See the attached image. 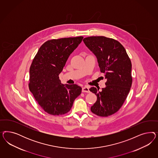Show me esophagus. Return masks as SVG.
<instances>
[{"label":"esophagus","mask_w":158,"mask_h":158,"mask_svg":"<svg viewBox=\"0 0 158 158\" xmlns=\"http://www.w3.org/2000/svg\"><path fill=\"white\" fill-rule=\"evenodd\" d=\"M82 92L83 93H90L89 88L87 86H85L82 88Z\"/></svg>","instance_id":"esophagus-1"}]
</instances>
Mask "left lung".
Returning a JSON list of instances; mask_svg holds the SVG:
<instances>
[{
  "instance_id": "left-lung-1",
  "label": "left lung",
  "mask_w": 158,
  "mask_h": 158,
  "mask_svg": "<svg viewBox=\"0 0 158 158\" xmlns=\"http://www.w3.org/2000/svg\"><path fill=\"white\" fill-rule=\"evenodd\" d=\"M83 41L96 56L101 72L107 81L101 91L94 87L90 89L97 97L91 112L108 116L119 110L129 94L132 84L131 62L124 47L115 39L91 36Z\"/></svg>"
}]
</instances>
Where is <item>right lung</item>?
<instances>
[{
  "label": "right lung",
  "mask_w": 158,
  "mask_h": 158,
  "mask_svg": "<svg viewBox=\"0 0 158 158\" xmlns=\"http://www.w3.org/2000/svg\"><path fill=\"white\" fill-rule=\"evenodd\" d=\"M83 36L52 39L39 48L29 69V89L43 110L50 115L69 112L81 87L64 85L59 79L70 54L81 43Z\"/></svg>",
  "instance_id": "1"
}]
</instances>
